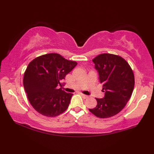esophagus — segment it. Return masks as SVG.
I'll use <instances>...</instances> for the list:
<instances>
[{
  "mask_svg": "<svg viewBox=\"0 0 154 154\" xmlns=\"http://www.w3.org/2000/svg\"><path fill=\"white\" fill-rule=\"evenodd\" d=\"M81 96H82L83 98H88V96L83 94H81Z\"/></svg>",
  "mask_w": 154,
  "mask_h": 154,
  "instance_id": "esophagus-1",
  "label": "esophagus"
}]
</instances>
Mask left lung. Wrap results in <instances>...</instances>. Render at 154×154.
<instances>
[{"label": "left lung", "instance_id": "1", "mask_svg": "<svg viewBox=\"0 0 154 154\" xmlns=\"http://www.w3.org/2000/svg\"><path fill=\"white\" fill-rule=\"evenodd\" d=\"M103 83L105 96L96 98L97 105L89 109L94 116L107 118L119 113L131 97L134 77L128 63L122 57L110 54H100L92 60Z\"/></svg>", "mask_w": 154, "mask_h": 154}]
</instances>
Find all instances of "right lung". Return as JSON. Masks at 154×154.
<instances>
[{"instance_id": "1", "label": "right lung", "mask_w": 154, "mask_h": 154, "mask_svg": "<svg viewBox=\"0 0 154 154\" xmlns=\"http://www.w3.org/2000/svg\"><path fill=\"white\" fill-rule=\"evenodd\" d=\"M77 64L58 54H45L30 62L23 83L28 100L36 111L47 117H56L66 110L73 94L58 87Z\"/></svg>"}]
</instances>
